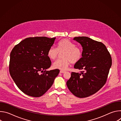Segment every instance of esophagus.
Wrapping results in <instances>:
<instances>
[{
    "label": "esophagus",
    "instance_id": "34e87169",
    "mask_svg": "<svg viewBox=\"0 0 121 121\" xmlns=\"http://www.w3.org/2000/svg\"><path fill=\"white\" fill-rule=\"evenodd\" d=\"M60 72L61 73H64L65 72V71H64V70H60Z\"/></svg>",
    "mask_w": 121,
    "mask_h": 121
}]
</instances>
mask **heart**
Instances as JSON below:
<instances>
[{"mask_svg": "<svg viewBox=\"0 0 121 121\" xmlns=\"http://www.w3.org/2000/svg\"><path fill=\"white\" fill-rule=\"evenodd\" d=\"M63 53V59L56 61L53 64L55 68L65 70L69 65L70 63L75 64L82 58L83 52L82 49L67 39L60 40L57 43V49L50 47L47 52V56L52 60H56L59 53Z\"/></svg>", "mask_w": 121, "mask_h": 121, "instance_id": "b5f03b06", "label": "heart"}]
</instances>
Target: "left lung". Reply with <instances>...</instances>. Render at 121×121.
Segmentation results:
<instances>
[{
  "label": "left lung",
  "mask_w": 121,
  "mask_h": 121,
  "mask_svg": "<svg viewBox=\"0 0 121 121\" xmlns=\"http://www.w3.org/2000/svg\"><path fill=\"white\" fill-rule=\"evenodd\" d=\"M83 49L81 59L74 65L80 73L72 72L66 85L71 93L82 98L98 91L106 82L112 60L106 46L89 37H76Z\"/></svg>",
  "instance_id": "8db88e82"
}]
</instances>
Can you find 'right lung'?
<instances>
[{
  "instance_id": "1",
  "label": "right lung",
  "mask_w": 121,
  "mask_h": 121,
  "mask_svg": "<svg viewBox=\"0 0 121 121\" xmlns=\"http://www.w3.org/2000/svg\"><path fill=\"white\" fill-rule=\"evenodd\" d=\"M56 37H29L16 45L10 54V75L19 89L33 97L43 95L52 86L60 70L47 71L51 65L47 56Z\"/></svg>"
}]
</instances>
